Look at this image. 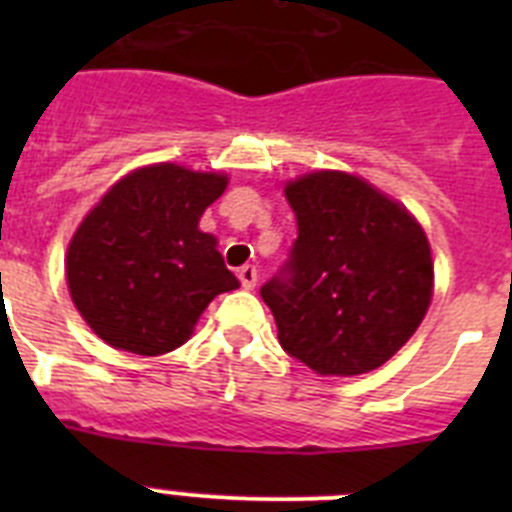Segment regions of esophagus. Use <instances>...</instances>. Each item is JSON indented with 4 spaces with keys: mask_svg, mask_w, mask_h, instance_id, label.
Segmentation results:
<instances>
[{
    "mask_svg": "<svg viewBox=\"0 0 512 512\" xmlns=\"http://www.w3.org/2000/svg\"><path fill=\"white\" fill-rule=\"evenodd\" d=\"M238 279H241L243 289L256 287V279H259V274H256V266H251V264L241 266V269H238Z\"/></svg>",
    "mask_w": 512,
    "mask_h": 512,
    "instance_id": "obj_1",
    "label": "esophagus"
}]
</instances>
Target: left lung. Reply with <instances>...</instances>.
<instances>
[{
	"label": "left lung",
	"mask_w": 512,
	"mask_h": 512,
	"mask_svg": "<svg viewBox=\"0 0 512 512\" xmlns=\"http://www.w3.org/2000/svg\"><path fill=\"white\" fill-rule=\"evenodd\" d=\"M297 238L261 287L279 343L312 372L354 377L390 361L433 297L431 246L400 202L343 171L289 182Z\"/></svg>",
	"instance_id": "obj_1"
}]
</instances>
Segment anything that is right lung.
Returning <instances> with one entry per match:
<instances>
[{
  "instance_id": "1",
  "label": "right lung",
  "mask_w": 512,
  "mask_h": 512,
  "mask_svg": "<svg viewBox=\"0 0 512 512\" xmlns=\"http://www.w3.org/2000/svg\"><path fill=\"white\" fill-rule=\"evenodd\" d=\"M225 174L153 164L122 176L76 228L66 253L71 300L110 346L140 356L174 351L202 310L238 289L200 217Z\"/></svg>"
}]
</instances>
